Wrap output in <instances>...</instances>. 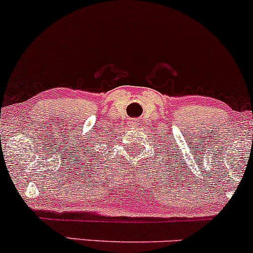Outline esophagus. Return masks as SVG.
Returning a JSON list of instances; mask_svg holds the SVG:
<instances>
[{"instance_id":"obj_1","label":"esophagus","mask_w":253,"mask_h":253,"mask_svg":"<svg viewBox=\"0 0 253 253\" xmlns=\"http://www.w3.org/2000/svg\"><path fill=\"white\" fill-rule=\"evenodd\" d=\"M138 125H139V121H138V120H132L131 121V126L132 127H137Z\"/></svg>"}]
</instances>
